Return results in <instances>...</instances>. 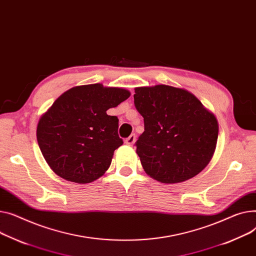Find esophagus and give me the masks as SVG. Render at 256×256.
I'll use <instances>...</instances> for the list:
<instances>
[{"mask_svg":"<svg viewBox=\"0 0 256 256\" xmlns=\"http://www.w3.org/2000/svg\"><path fill=\"white\" fill-rule=\"evenodd\" d=\"M126 145H128V146H132V145H134V143L136 142V134H132L128 138H126Z\"/></svg>","mask_w":256,"mask_h":256,"instance_id":"34e87169","label":"esophagus"}]
</instances>
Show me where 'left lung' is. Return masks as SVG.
I'll list each match as a JSON object with an SVG mask.
<instances>
[{"label":"left lung","mask_w":256,"mask_h":256,"mask_svg":"<svg viewBox=\"0 0 256 256\" xmlns=\"http://www.w3.org/2000/svg\"><path fill=\"white\" fill-rule=\"evenodd\" d=\"M134 106L144 118L136 142L145 172L162 183H179L202 172L212 158L218 124L200 102L168 85L134 90Z\"/></svg>","instance_id":"obj_1"}]
</instances>
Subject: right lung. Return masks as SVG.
Wrapping results in <instances>:
<instances>
[{"label": "right lung", "mask_w": 256, "mask_h": 256, "mask_svg": "<svg viewBox=\"0 0 256 256\" xmlns=\"http://www.w3.org/2000/svg\"><path fill=\"white\" fill-rule=\"evenodd\" d=\"M130 96L118 88L90 84L64 92L40 118L37 140L42 154L60 177L90 183L107 171L124 141L118 118L107 110Z\"/></svg>", "instance_id": "add662e5"}]
</instances>
